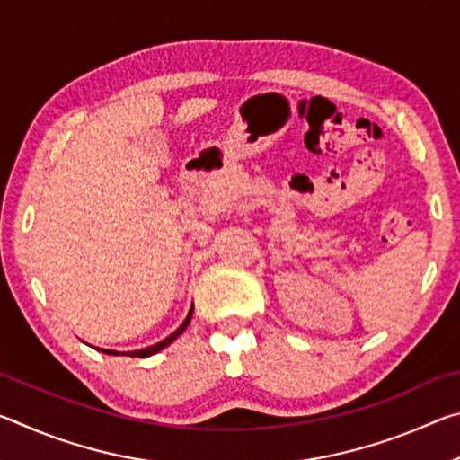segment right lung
<instances>
[{
	"label": "right lung",
	"mask_w": 460,
	"mask_h": 460,
	"mask_svg": "<svg viewBox=\"0 0 460 460\" xmlns=\"http://www.w3.org/2000/svg\"><path fill=\"white\" fill-rule=\"evenodd\" d=\"M192 308L194 306H190V313L186 314V318H184V323L178 326V329L170 334V337H166L164 341H160V342H155V345H152V347H146V349H139V351H128V353H121V355H129V357H150V355H154V353H158V351H162V349L164 347H168L170 342L172 341H176V337H181V334L184 332V329L186 326H189V323H190V318H192ZM99 351H103V353H107V355H119V351H111V349H99Z\"/></svg>",
	"instance_id": "right-lung-1"
}]
</instances>
